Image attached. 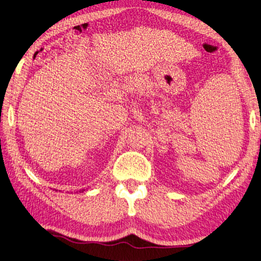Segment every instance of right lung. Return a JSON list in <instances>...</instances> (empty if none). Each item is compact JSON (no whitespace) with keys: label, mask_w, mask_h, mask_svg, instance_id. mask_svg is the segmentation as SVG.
I'll return each mask as SVG.
<instances>
[{"label":"right lung","mask_w":261,"mask_h":261,"mask_svg":"<svg viewBox=\"0 0 261 261\" xmlns=\"http://www.w3.org/2000/svg\"><path fill=\"white\" fill-rule=\"evenodd\" d=\"M83 191H84V190H82V192H83Z\"/></svg>","instance_id":"1"}]
</instances>
